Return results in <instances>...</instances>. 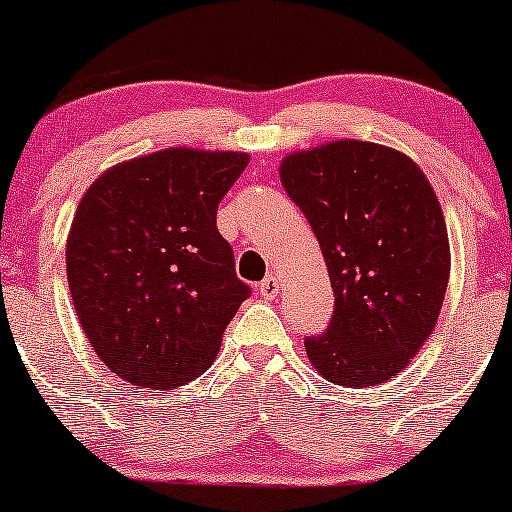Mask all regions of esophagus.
I'll return each mask as SVG.
<instances>
[{"label": "esophagus", "mask_w": 512, "mask_h": 512, "mask_svg": "<svg viewBox=\"0 0 512 512\" xmlns=\"http://www.w3.org/2000/svg\"><path fill=\"white\" fill-rule=\"evenodd\" d=\"M279 289H281L279 279H276V276L269 274L267 279H264L262 284H260V296H264V298H274L276 293H279Z\"/></svg>", "instance_id": "obj_1"}]
</instances>
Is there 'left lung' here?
<instances>
[{"label":"left lung","mask_w":512,"mask_h":512,"mask_svg":"<svg viewBox=\"0 0 512 512\" xmlns=\"http://www.w3.org/2000/svg\"><path fill=\"white\" fill-rule=\"evenodd\" d=\"M281 185L313 228L334 291L330 325L305 337L330 383L390 380L436 327L450 245L431 182L409 156L370 142L291 154Z\"/></svg>","instance_id":"1"}]
</instances>
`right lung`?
<instances>
[{
  "label": "right lung",
  "instance_id": "1",
  "mask_svg": "<svg viewBox=\"0 0 512 512\" xmlns=\"http://www.w3.org/2000/svg\"><path fill=\"white\" fill-rule=\"evenodd\" d=\"M248 154L166 149L88 187L67 240L72 301L101 361L132 385L199 378L250 298L216 211Z\"/></svg>",
  "mask_w": 512,
  "mask_h": 512
}]
</instances>
